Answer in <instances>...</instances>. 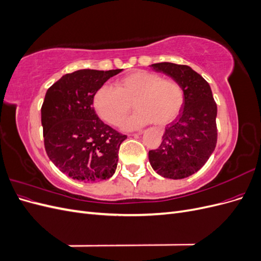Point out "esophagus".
<instances>
[{"label":"esophagus","mask_w":261,"mask_h":261,"mask_svg":"<svg viewBox=\"0 0 261 261\" xmlns=\"http://www.w3.org/2000/svg\"><path fill=\"white\" fill-rule=\"evenodd\" d=\"M140 134H143V132H141V130H139L138 133H136V135H140Z\"/></svg>","instance_id":"1"}]
</instances>
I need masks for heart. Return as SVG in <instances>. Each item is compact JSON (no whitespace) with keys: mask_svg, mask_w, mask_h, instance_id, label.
<instances>
[{"mask_svg":"<svg viewBox=\"0 0 261 261\" xmlns=\"http://www.w3.org/2000/svg\"><path fill=\"white\" fill-rule=\"evenodd\" d=\"M181 86L155 73L137 70L118 80L114 88L102 86L94 93L93 106L102 120L113 126L122 123L133 107L136 112L123 124L135 129L150 122L163 126L174 121L184 106Z\"/></svg>","mask_w":261,"mask_h":261,"instance_id":"1","label":"heart"}]
</instances>
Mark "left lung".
I'll return each instance as SVG.
<instances>
[{
    "mask_svg": "<svg viewBox=\"0 0 261 261\" xmlns=\"http://www.w3.org/2000/svg\"><path fill=\"white\" fill-rule=\"evenodd\" d=\"M170 76L184 90V106L165 127L159 148L149 151V162L158 174L181 179L200 170L217 145V103L209 84L187 65L162 62L150 65Z\"/></svg>",
    "mask_w": 261,
    "mask_h": 261,
    "instance_id": "8db88e82",
    "label": "left lung"
}]
</instances>
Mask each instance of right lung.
Listing matches in <instances>:
<instances>
[{
  "label": "right lung",
  "mask_w": 261,
  "mask_h": 261,
  "mask_svg": "<svg viewBox=\"0 0 261 261\" xmlns=\"http://www.w3.org/2000/svg\"><path fill=\"white\" fill-rule=\"evenodd\" d=\"M122 70H76L62 76L45 93L41 108L45 151L70 178L91 183L114 174L118 149L127 136L102 122L92 105L100 87Z\"/></svg>",
  "instance_id": "1"
}]
</instances>
